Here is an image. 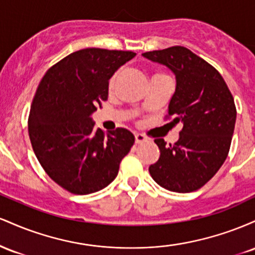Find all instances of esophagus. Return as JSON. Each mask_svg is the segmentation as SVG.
Returning a JSON list of instances; mask_svg holds the SVG:
<instances>
[{"mask_svg":"<svg viewBox=\"0 0 255 255\" xmlns=\"http://www.w3.org/2000/svg\"><path fill=\"white\" fill-rule=\"evenodd\" d=\"M146 140H147V137H146L144 134H140V133L135 134V142H136V144H142V142L146 141Z\"/></svg>","mask_w":255,"mask_h":255,"instance_id":"1","label":"esophagus"}]
</instances>
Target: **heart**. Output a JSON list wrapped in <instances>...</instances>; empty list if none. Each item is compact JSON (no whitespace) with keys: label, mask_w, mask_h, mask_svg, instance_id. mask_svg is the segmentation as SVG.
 <instances>
[{"label":"heart","mask_w":255,"mask_h":255,"mask_svg":"<svg viewBox=\"0 0 255 255\" xmlns=\"http://www.w3.org/2000/svg\"><path fill=\"white\" fill-rule=\"evenodd\" d=\"M115 80H116V75H115V77H114L113 79H111V81H110V87L114 86V84H115Z\"/></svg>","instance_id":"b5f03b06"}]
</instances>
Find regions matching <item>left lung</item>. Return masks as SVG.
<instances>
[{
  "label": "left lung",
  "instance_id": "obj_1",
  "mask_svg": "<svg viewBox=\"0 0 255 255\" xmlns=\"http://www.w3.org/2000/svg\"><path fill=\"white\" fill-rule=\"evenodd\" d=\"M142 56L174 73L176 87L168 115L174 116L175 124H183L175 144L154 140L160 154L148 171L168 191H197L227 159L236 121L233 96L211 64L187 48L171 46Z\"/></svg>",
  "mask_w": 255,
  "mask_h": 255
}]
</instances>
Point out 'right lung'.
I'll return each mask as SVG.
<instances>
[{"label":"right lung","mask_w":255,"mask_h":255,"mask_svg":"<svg viewBox=\"0 0 255 255\" xmlns=\"http://www.w3.org/2000/svg\"><path fill=\"white\" fill-rule=\"evenodd\" d=\"M135 52L89 48L45 73L32 101L28 135L40 165L73 194L105 188L119 174L134 135L116 128L105 135L92 114L107 101L109 80Z\"/></svg>","instance_id":"right-lung-1"}]
</instances>
